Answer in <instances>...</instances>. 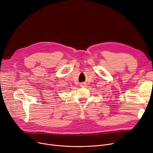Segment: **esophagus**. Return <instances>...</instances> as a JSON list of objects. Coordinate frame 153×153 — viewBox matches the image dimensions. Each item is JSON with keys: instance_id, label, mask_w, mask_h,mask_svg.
Returning a JSON list of instances; mask_svg holds the SVG:
<instances>
[{"instance_id": "esophagus-1", "label": "esophagus", "mask_w": 153, "mask_h": 153, "mask_svg": "<svg viewBox=\"0 0 153 153\" xmlns=\"http://www.w3.org/2000/svg\"><path fill=\"white\" fill-rule=\"evenodd\" d=\"M80 85L81 87H84V86H85V82H82V83H80Z\"/></svg>"}]
</instances>
